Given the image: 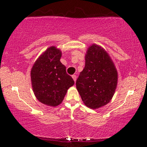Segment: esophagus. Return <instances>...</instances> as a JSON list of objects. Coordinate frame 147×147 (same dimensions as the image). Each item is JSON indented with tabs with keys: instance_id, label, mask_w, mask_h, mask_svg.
Wrapping results in <instances>:
<instances>
[{
	"instance_id": "esophagus-1",
	"label": "esophagus",
	"mask_w": 147,
	"mask_h": 147,
	"mask_svg": "<svg viewBox=\"0 0 147 147\" xmlns=\"http://www.w3.org/2000/svg\"><path fill=\"white\" fill-rule=\"evenodd\" d=\"M72 79H73V80L75 81V82H76V80H77V76L74 75L72 76Z\"/></svg>"
}]
</instances>
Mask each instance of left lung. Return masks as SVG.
<instances>
[{
  "label": "left lung",
  "instance_id": "8db88e82",
  "mask_svg": "<svg viewBox=\"0 0 147 147\" xmlns=\"http://www.w3.org/2000/svg\"><path fill=\"white\" fill-rule=\"evenodd\" d=\"M117 80V70L108 52L99 45H90L85 67L76 82L84 104L92 109L106 105L113 97Z\"/></svg>",
  "mask_w": 147,
  "mask_h": 147
}]
</instances>
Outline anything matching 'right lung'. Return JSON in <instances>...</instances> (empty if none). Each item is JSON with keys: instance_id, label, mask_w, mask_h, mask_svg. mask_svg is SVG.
Returning <instances> with one entry per match:
<instances>
[{"instance_id": "1", "label": "right lung", "mask_w": 147, "mask_h": 147, "mask_svg": "<svg viewBox=\"0 0 147 147\" xmlns=\"http://www.w3.org/2000/svg\"><path fill=\"white\" fill-rule=\"evenodd\" d=\"M61 55L59 49L50 46L38 57L31 69L34 94L45 105L55 107L61 104L68 88L75 84L60 61Z\"/></svg>"}]
</instances>
